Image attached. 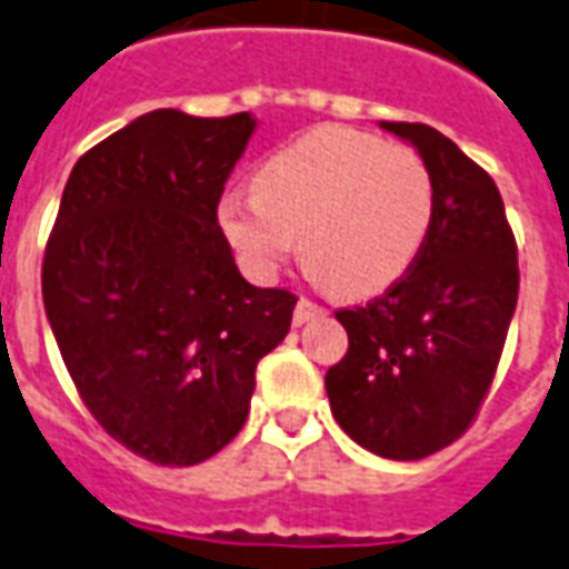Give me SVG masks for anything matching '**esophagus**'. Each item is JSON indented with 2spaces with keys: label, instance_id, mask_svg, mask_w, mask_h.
Returning <instances> with one entry per match:
<instances>
[{
  "label": "esophagus",
  "instance_id": "1",
  "mask_svg": "<svg viewBox=\"0 0 569 569\" xmlns=\"http://www.w3.org/2000/svg\"><path fill=\"white\" fill-rule=\"evenodd\" d=\"M313 317H322V308L317 305V301H310V298H301L296 305V313H292V320H296V326H301V322L313 320Z\"/></svg>",
  "mask_w": 569,
  "mask_h": 569
}]
</instances>
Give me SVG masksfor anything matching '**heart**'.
<instances>
[{"label": "heart", "mask_w": 569, "mask_h": 569, "mask_svg": "<svg viewBox=\"0 0 569 569\" xmlns=\"http://www.w3.org/2000/svg\"><path fill=\"white\" fill-rule=\"evenodd\" d=\"M436 216L427 161L353 128H317L261 163L256 191H228L219 224L261 277L301 261L332 292L378 296L418 261Z\"/></svg>", "instance_id": "1"}]
</instances>
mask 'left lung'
Returning a JSON list of instances; mask_svg holds the SVG:
<instances>
[{
    "mask_svg": "<svg viewBox=\"0 0 569 569\" xmlns=\"http://www.w3.org/2000/svg\"><path fill=\"white\" fill-rule=\"evenodd\" d=\"M427 161L436 216L418 261L366 308L335 310L347 353L326 371L335 420L371 453L420 460L472 427L518 305L500 188L445 133L381 121Z\"/></svg>",
    "mask_w": 569,
    "mask_h": 569,
    "instance_id": "1",
    "label": "left lung"
}]
</instances>
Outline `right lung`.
Segmentation results:
<instances>
[{
	"mask_svg": "<svg viewBox=\"0 0 569 569\" xmlns=\"http://www.w3.org/2000/svg\"><path fill=\"white\" fill-rule=\"evenodd\" d=\"M252 128L249 112L130 121L72 167L44 247V313L69 378L151 463L222 451L292 322L298 298L247 283L216 216Z\"/></svg>",
	"mask_w": 569,
	"mask_h": 569,
	"instance_id": "1",
	"label": "right lung"
}]
</instances>
